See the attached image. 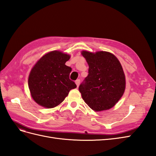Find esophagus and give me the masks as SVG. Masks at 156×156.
Returning <instances> with one entry per match:
<instances>
[{"label":"esophagus","instance_id":"obj_1","mask_svg":"<svg viewBox=\"0 0 156 156\" xmlns=\"http://www.w3.org/2000/svg\"><path fill=\"white\" fill-rule=\"evenodd\" d=\"M75 84H76L77 87H78L79 86V84H80V80H79V79L76 80V81H75Z\"/></svg>","mask_w":156,"mask_h":156}]
</instances>
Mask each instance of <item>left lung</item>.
<instances>
[{"mask_svg": "<svg viewBox=\"0 0 156 156\" xmlns=\"http://www.w3.org/2000/svg\"><path fill=\"white\" fill-rule=\"evenodd\" d=\"M88 65V75L79 87L87 104L100 112L114 107L123 96L126 76L120 61L107 51H82Z\"/></svg>", "mask_w": 156, "mask_h": 156, "instance_id": "left-lung-1", "label": "left lung"}]
</instances>
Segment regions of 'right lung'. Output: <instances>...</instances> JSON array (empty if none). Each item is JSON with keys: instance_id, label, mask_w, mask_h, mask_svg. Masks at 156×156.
<instances>
[{"instance_id": "1", "label": "right lung", "mask_w": 156, "mask_h": 156, "mask_svg": "<svg viewBox=\"0 0 156 156\" xmlns=\"http://www.w3.org/2000/svg\"><path fill=\"white\" fill-rule=\"evenodd\" d=\"M70 57L62 51H52L42 56L32 67L28 84L37 104L54 108L64 100L71 90L77 87L69 77L72 68L65 64Z\"/></svg>"}]
</instances>
